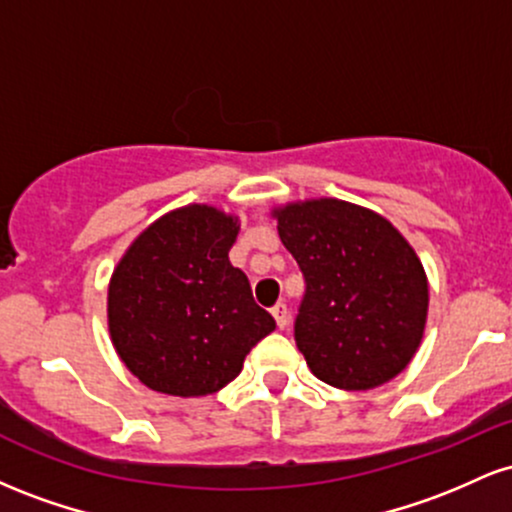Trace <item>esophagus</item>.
<instances>
[{
    "label": "esophagus",
    "mask_w": 512,
    "mask_h": 512,
    "mask_svg": "<svg viewBox=\"0 0 512 512\" xmlns=\"http://www.w3.org/2000/svg\"><path fill=\"white\" fill-rule=\"evenodd\" d=\"M272 315L276 325H279V330H284V327L289 325V308H286V303H276L272 308Z\"/></svg>",
    "instance_id": "1"
}]
</instances>
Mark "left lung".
Wrapping results in <instances>:
<instances>
[{"label": "left lung", "mask_w": 512, "mask_h": 512, "mask_svg": "<svg viewBox=\"0 0 512 512\" xmlns=\"http://www.w3.org/2000/svg\"><path fill=\"white\" fill-rule=\"evenodd\" d=\"M303 272L293 337L327 385L370 390L402 373L424 337L428 286L419 257L383 216L313 199L274 211Z\"/></svg>", "instance_id": "left-lung-1"}]
</instances>
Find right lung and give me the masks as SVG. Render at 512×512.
I'll return each instance as SVG.
<instances>
[{"label":"right lung","mask_w":512,"mask_h":512,"mask_svg":"<svg viewBox=\"0 0 512 512\" xmlns=\"http://www.w3.org/2000/svg\"><path fill=\"white\" fill-rule=\"evenodd\" d=\"M236 219L211 207L170 211L132 243L108 293L110 337L146 387L178 397L231 383L276 322L228 260Z\"/></svg>","instance_id":"add662e5"}]
</instances>
